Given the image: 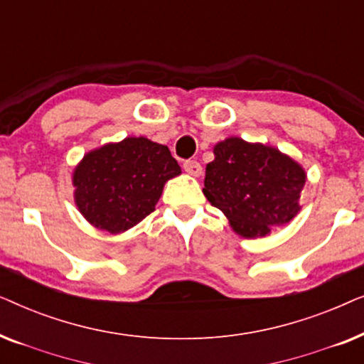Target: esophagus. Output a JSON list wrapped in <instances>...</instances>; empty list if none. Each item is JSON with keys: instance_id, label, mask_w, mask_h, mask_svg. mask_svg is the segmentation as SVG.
<instances>
[{"instance_id": "34e87169", "label": "esophagus", "mask_w": 364, "mask_h": 364, "mask_svg": "<svg viewBox=\"0 0 364 364\" xmlns=\"http://www.w3.org/2000/svg\"><path fill=\"white\" fill-rule=\"evenodd\" d=\"M183 168H186L187 173H191L193 177H198L202 173V167L197 161H186L183 162Z\"/></svg>"}]
</instances>
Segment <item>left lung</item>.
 <instances>
[{
    "label": "left lung",
    "instance_id": "1",
    "mask_svg": "<svg viewBox=\"0 0 364 364\" xmlns=\"http://www.w3.org/2000/svg\"><path fill=\"white\" fill-rule=\"evenodd\" d=\"M213 156L205 167L203 196L225 213L238 235L267 237L300 212L306 173L290 156L240 137L218 142Z\"/></svg>",
    "mask_w": 364,
    "mask_h": 364
}]
</instances>
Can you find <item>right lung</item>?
Here are the masks:
<instances>
[{
    "label": "right lung",
    "instance_id": "1",
    "mask_svg": "<svg viewBox=\"0 0 364 364\" xmlns=\"http://www.w3.org/2000/svg\"><path fill=\"white\" fill-rule=\"evenodd\" d=\"M181 172L167 146L126 137L82 157L73 173L74 202L91 225L122 233L156 210L166 182Z\"/></svg>",
    "mask_w": 364,
    "mask_h": 364
}]
</instances>
